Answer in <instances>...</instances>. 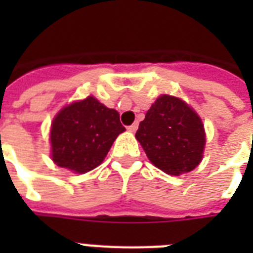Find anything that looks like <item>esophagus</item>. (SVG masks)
Returning <instances> with one entry per match:
<instances>
[{
    "label": "esophagus",
    "mask_w": 253,
    "mask_h": 253,
    "mask_svg": "<svg viewBox=\"0 0 253 253\" xmlns=\"http://www.w3.org/2000/svg\"><path fill=\"white\" fill-rule=\"evenodd\" d=\"M127 130L130 131V132H135V131L138 130V123H132L131 126L127 127Z\"/></svg>",
    "instance_id": "esophagus-1"
}]
</instances>
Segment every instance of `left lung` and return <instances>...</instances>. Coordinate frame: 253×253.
<instances>
[{
	"mask_svg": "<svg viewBox=\"0 0 253 253\" xmlns=\"http://www.w3.org/2000/svg\"><path fill=\"white\" fill-rule=\"evenodd\" d=\"M135 138L150 162L170 176L196 168L206 143L198 114L182 99L168 94L160 95L152 103Z\"/></svg>",
	"mask_w": 253,
	"mask_h": 253,
	"instance_id": "left-lung-1",
	"label": "left lung"
}]
</instances>
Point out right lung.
I'll return each instance as SVG.
<instances>
[{
    "mask_svg": "<svg viewBox=\"0 0 253 253\" xmlns=\"http://www.w3.org/2000/svg\"><path fill=\"white\" fill-rule=\"evenodd\" d=\"M126 131L118 111L94 97L63 107L51 125V156L53 163L75 173L98 167L121 132Z\"/></svg>",
    "mask_w": 253,
    "mask_h": 253,
    "instance_id": "add662e5",
    "label": "right lung"
}]
</instances>
